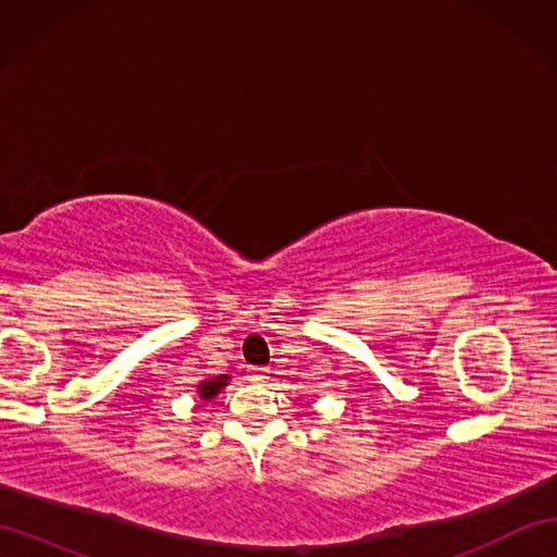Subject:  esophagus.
<instances>
[{
	"label": "esophagus",
	"instance_id": "34e87169",
	"mask_svg": "<svg viewBox=\"0 0 557 557\" xmlns=\"http://www.w3.org/2000/svg\"><path fill=\"white\" fill-rule=\"evenodd\" d=\"M270 371L268 369H253V373H251V377H253V381H268V375Z\"/></svg>",
	"mask_w": 557,
	"mask_h": 557
}]
</instances>
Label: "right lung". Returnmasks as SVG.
Returning a JSON list of instances; mask_svg holds the SVG:
<instances>
[{
    "mask_svg": "<svg viewBox=\"0 0 557 557\" xmlns=\"http://www.w3.org/2000/svg\"><path fill=\"white\" fill-rule=\"evenodd\" d=\"M230 383V375H215V377H208V381H203L198 385V397L203 401H210L215 399V395L220 393V389Z\"/></svg>",
    "mask_w": 557,
    "mask_h": 557,
    "instance_id": "obj_1",
    "label": "right lung"
}]
</instances>
